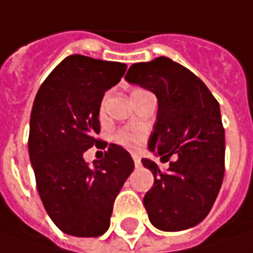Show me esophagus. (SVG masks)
Instances as JSON below:
<instances>
[{
    "instance_id": "obj_1",
    "label": "esophagus",
    "mask_w": 253,
    "mask_h": 253,
    "mask_svg": "<svg viewBox=\"0 0 253 253\" xmlns=\"http://www.w3.org/2000/svg\"><path fill=\"white\" fill-rule=\"evenodd\" d=\"M133 161H134V167H136V168H140L142 164H140V158H139L137 155H133Z\"/></svg>"
}]
</instances>
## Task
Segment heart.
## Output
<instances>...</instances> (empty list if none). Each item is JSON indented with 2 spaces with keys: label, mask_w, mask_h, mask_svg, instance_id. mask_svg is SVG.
Wrapping results in <instances>:
<instances>
[{
  "label": "heart",
  "mask_w": 253,
  "mask_h": 253,
  "mask_svg": "<svg viewBox=\"0 0 253 253\" xmlns=\"http://www.w3.org/2000/svg\"><path fill=\"white\" fill-rule=\"evenodd\" d=\"M139 91V89H136ZM133 91V92H136ZM104 104H105V98L101 101L100 105V113L103 114L104 111ZM146 139V128L145 127H126V128H122L119 130L116 134H114V140L116 143H119L120 146L126 148L128 150H137L145 142Z\"/></svg>",
  "instance_id": "b5f03b06"
}]
</instances>
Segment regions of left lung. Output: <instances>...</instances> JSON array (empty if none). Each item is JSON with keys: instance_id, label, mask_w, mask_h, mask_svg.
Returning a JSON list of instances; mask_svg holds the SVG:
<instances>
[{"instance_id": "1", "label": "left lung", "mask_w": 253, "mask_h": 253, "mask_svg": "<svg viewBox=\"0 0 253 253\" xmlns=\"http://www.w3.org/2000/svg\"><path fill=\"white\" fill-rule=\"evenodd\" d=\"M126 81L152 91L158 116L148 148L169 162L161 172L142 159L155 182L143 198L150 223L164 232L194 227L210 213L224 175V128L217 100L191 71L161 56L128 68Z\"/></svg>"}]
</instances>
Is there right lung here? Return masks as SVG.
<instances>
[{
    "instance_id": "right-lung-1",
    "label": "right lung",
    "mask_w": 253,
    "mask_h": 253,
    "mask_svg": "<svg viewBox=\"0 0 253 253\" xmlns=\"http://www.w3.org/2000/svg\"><path fill=\"white\" fill-rule=\"evenodd\" d=\"M126 63L71 55L50 72L36 94L29 155L42 203L59 229L71 236L95 238L110 227L117 194L134 162L126 149L111 143L98 164L84 153L100 133L104 92L119 84Z\"/></svg>"
}]
</instances>
